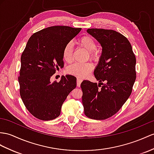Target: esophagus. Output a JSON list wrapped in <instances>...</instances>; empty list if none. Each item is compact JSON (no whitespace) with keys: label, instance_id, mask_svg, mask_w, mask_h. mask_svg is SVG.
<instances>
[{"label":"esophagus","instance_id":"obj_1","mask_svg":"<svg viewBox=\"0 0 154 154\" xmlns=\"http://www.w3.org/2000/svg\"><path fill=\"white\" fill-rule=\"evenodd\" d=\"M82 79H81L80 78H77V86H78V87H80V84L82 83Z\"/></svg>","mask_w":154,"mask_h":154}]
</instances>
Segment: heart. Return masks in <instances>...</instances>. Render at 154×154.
Instances as JSON below:
<instances>
[{"mask_svg": "<svg viewBox=\"0 0 154 154\" xmlns=\"http://www.w3.org/2000/svg\"><path fill=\"white\" fill-rule=\"evenodd\" d=\"M77 44L80 46L84 48L88 51V57L91 59H97L99 56V51L97 48L95 40L92 36L85 35L82 36L77 41ZM73 46L71 42H68L63 48L62 55L64 61L70 63L72 59ZM93 69V65L91 62L74 63L70 65L68 68V72L74 76L84 78L89 75Z\"/></svg>", "mask_w": 154, "mask_h": 154, "instance_id": "b5f03b06", "label": "heart"}]
</instances>
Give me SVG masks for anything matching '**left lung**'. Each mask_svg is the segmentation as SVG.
I'll use <instances>...</instances> for the list:
<instances>
[{"label":"left lung","mask_w":154,"mask_h":154,"mask_svg":"<svg viewBox=\"0 0 154 154\" xmlns=\"http://www.w3.org/2000/svg\"><path fill=\"white\" fill-rule=\"evenodd\" d=\"M87 31L100 42L103 52L94 70L100 83L82 82V103L87 117L103 120L117 113L131 95L136 80V57L129 41L121 33L104 29Z\"/></svg>","instance_id":"8db88e82"}]
</instances>
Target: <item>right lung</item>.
I'll return each mask as SVG.
<instances>
[{"label":"right lung","mask_w":154,"mask_h":154,"mask_svg":"<svg viewBox=\"0 0 154 154\" xmlns=\"http://www.w3.org/2000/svg\"><path fill=\"white\" fill-rule=\"evenodd\" d=\"M69 26H52L30 37L21 56L18 77L20 93L26 108L40 120L57 118L62 104L76 88V78L63 76L50 82L55 71L64 66L63 48L81 31Z\"/></svg>","instance_id":"obj_1"}]
</instances>
